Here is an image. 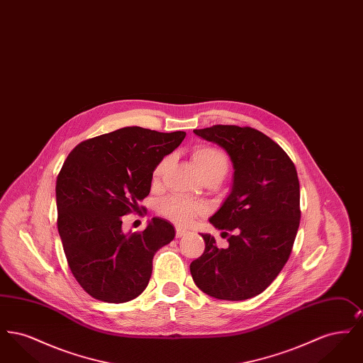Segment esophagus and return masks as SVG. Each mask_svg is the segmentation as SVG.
I'll list each match as a JSON object with an SVG mask.
<instances>
[{"label":"esophagus","instance_id":"esophagus-1","mask_svg":"<svg viewBox=\"0 0 363 363\" xmlns=\"http://www.w3.org/2000/svg\"><path fill=\"white\" fill-rule=\"evenodd\" d=\"M188 233H189V231L185 230V228H182V227H177V228H175V237H177V238H181V237L186 235Z\"/></svg>","mask_w":363,"mask_h":363}]
</instances>
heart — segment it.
I'll return each mask as SVG.
<instances>
[{"mask_svg":"<svg viewBox=\"0 0 363 363\" xmlns=\"http://www.w3.org/2000/svg\"><path fill=\"white\" fill-rule=\"evenodd\" d=\"M191 159L204 179L219 178L222 181L230 169L228 157L222 150L216 147H211V145L194 147L191 150ZM167 163H169V159L164 157L156 164L152 172L154 184L159 182ZM157 209L164 218L170 219L174 223L188 225L191 223V220L196 216L207 212V206L200 201H193L181 196H170L160 201Z\"/></svg>","mask_w":363,"mask_h":363,"instance_id":"b5f03b06","label":"heart"}]
</instances>
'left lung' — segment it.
Masks as SVG:
<instances>
[{"label":"left lung","instance_id":"left-lung-1","mask_svg":"<svg viewBox=\"0 0 363 363\" xmlns=\"http://www.w3.org/2000/svg\"><path fill=\"white\" fill-rule=\"evenodd\" d=\"M194 135L222 147L234 178L225 203L209 222L227 238L218 247L201 234L206 250L190 264L196 286L209 296L245 301L262 293L290 257L299 227V181L291 159L253 128L215 125Z\"/></svg>","mask_w":363,"mask_h":363}]
</instances>
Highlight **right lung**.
<instances>
[{"instance_id": "right-lung-1", "label": "right lung", "mask_w": 363, "mask_h": 363, "mask_svg": "<svg viewBox=\"0 0 363 363\" xmlns=\"http://www.w3.org/2000/svg\"><path fill=\"white\" fill-rule=\"evenodd\" d=\"M185 136L126 126L80 143L67 157L55 185L57 225L73 277L95 299H135L148 286L156 252L173 241V225L162 218L123 233L122 216L138 211L156 164Z\"/></svg>"}]
</instances>
